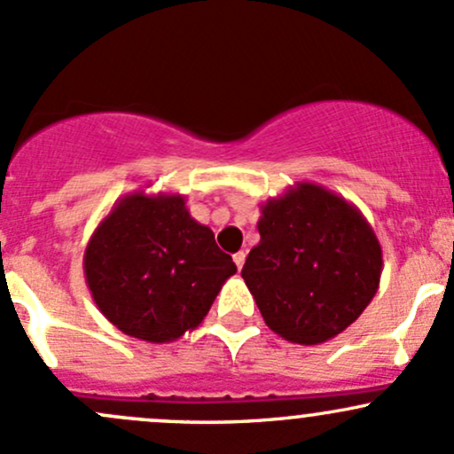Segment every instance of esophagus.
<instances>
[{
  "label": "esophagus",
  "instance_id": "obj_1",
  "mask_svg": "<svg viewBox=\"0 0 454 454\" xmlns=\"http://www.w3.org/2000/svg\"><path fill=\"white\" fill-rule=\"evenodd\" d=\"M232 261H235L237 270H241L243 263H246V252H237V254H232Z\"/></svg>",
  "mask_w": 454,
  "mask_h": 454
}]
</instances>
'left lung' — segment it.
I'll return each instance as SVG.
<instances>
[{
  "label": "left lung",
  "instance_id": "8db88e82",
  "mask_svg": "<svg viewBox=\"0 0 454 454\" xmlns=\"http://www.w3.org/2000/svg\"><path fill=\"white\" fill-rule=\"evenodd\" d=\"M261 241L241 276L265 324L317 346L346 331L376 295L383 247L364 213L335 191L295 183L261 204Z\"/></svg>",
  "mask_w": 454,
  "mask_h": 454
}]
</instances>
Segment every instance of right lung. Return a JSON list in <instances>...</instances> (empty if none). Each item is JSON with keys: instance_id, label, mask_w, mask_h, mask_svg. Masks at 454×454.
<instances>
[{"instance_id": "1", "label": "right lung", "mask_w": 454, "mask_h": 454, "mask_svg": "<svg viewBox=\"0 0 454 454\" xmlns=\"http://www.w3.org/2000/svg\"><path fill=\"white\" fill-rule=\"evenodd\" d=\"M84 280L104 317L150 343L180 340L202 324L223 283L231 254L195 222L180 193L123 195L104 215L84 250Z\"/></svg>"}]
</instances>
